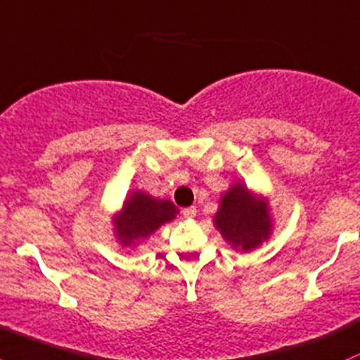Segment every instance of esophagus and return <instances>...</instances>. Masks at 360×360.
Here are the masks:
<instances>
[{"instance_id": "esophagus-1", "label": "esophagus", "mask_w": 360, "mask_h": 360, "mask_svg": "<svg viewBox=\"0 0 360 360\" xmlns=\"http://www.w3.org/2000/svg\"><path fill=\"white\" fill-rule=\"evenodd\" d=\"M181 214H184V218H187V219H194V218H195V214H197V210H195L194 206L185 207V210L181 211Z\"/></svg>"}]
</instances>
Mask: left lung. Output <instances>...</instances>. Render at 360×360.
<instances>
[{
	"label": "left lung",
	"mask_w": 360,
	"mask_h": 360,
	"mask_svg": "<svg viewBox=\"0 0 360 360\" xmlns=\"http://www.w3.org/2000/svg\"><path fill=\"white\" fill-rule=\"evenodd\" d=\"M212 223L237 252L256 250L269 240L274 230L269 199L250 191L243 181H235L223 192Z\"/></svg>",
	"instance_id": "left-lung-1"
}]
</instances>
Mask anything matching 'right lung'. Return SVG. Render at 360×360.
Segmentation results:
<instances>
[{"label":"right lung","instance_id":"right-lung-1","mask_svg":"<svg viewBox=\"0 0 360 360\" xmlns=\"http://www.w3.org/2000/svg\"><path fill=\"white\" fill-rule=\"evenodd\" d=\"M179 212L169 199H158L148 192L134 188L127 194L120 211L111 218L113 237L123 249H135L165 223L173 221Z\"/></svg>","mask_w":360,"mask_h":360}]
</instances>
